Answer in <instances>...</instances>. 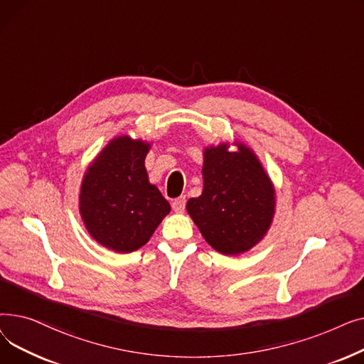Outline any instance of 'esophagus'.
Segmentation results:
<instances>
[{
    "instance_id": "1",
    "label": "esophagus",
    "mask_w": 364,
    "mask_h": 364,
    "mask_svg": "<svg viewBox=\"0 0 364 364\" xmlns=\"http://www.w3.org/2000/svg\"><path fill=\"white\" fill-rule=\"evenodd\" d=\"M172 209H174V213H177V214L184 213V209H186V198L184 196L177 198L174 202H172Z\"/></svg>"
}]
</instances>
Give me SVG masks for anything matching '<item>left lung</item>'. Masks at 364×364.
I'll return each instance as SVG.
<instances>
[{"mask_svg":"<svg viewBox=\"0 0 364 364\" xmlns=\"http://www.w3.org/2000/svg\"><path fill=\"white\" fill-rule=\"evenodd\" d=\"M203 150V190L187 200V213L203 239L224 255L250 251L269 232L276 192L255 153L243 143Z\"/></svg>","mask_w":364,"mask_h":364,"instance_id":"obj_1","label":"left lung"}]
</instances>
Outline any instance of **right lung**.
Segmentation results:
<instances>
[{"instance_id":"right-lung-1","label":"right lung","mask_w":364,"mask_h":364,"mask_svg":"<svg viewBox=\"0 0 364 364\" xmlns=\"http://www.w3.org/2000/svg\"><path fill=\"white\" fill-rule=\"evenodd\" d=\"M149 149L143 140L114 137L82 178L80 213L85 228L114 252L137 251L171 211L159 188L149 183L144 166Z\"/></svg>"}]
</instances>
